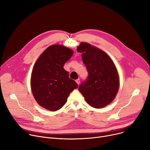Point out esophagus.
<instances>
[{
    "instance_id": "34e87169",
    "label": "esophagus",
    "mask_w": 150,
    "mask_h": 150,
    "mask_svg": "<svg viewBox=\"0 0 150 150\" xmlns=\"http://www.w3.org/2000/svg\"><path fill=\"white\" fill-rule=\"evenodd\" d=\"M76 83L79 85L80 84V79H77L76 80Z\"/></svg>"
}]
</instances>
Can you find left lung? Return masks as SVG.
Listing matches in <instances>:
<instances>
[{"mask_svg": "<svg viewBox=\"0 0 150 150\" xmlns=\"http://www.w3.org/2000/svg\"><path fill=\"white\" fill-rule=\"evenodd\" d=\"M81 53L88 76L78 89L92 107L103 108L115 97L119 88L117 70L108 55L97 47L82 42L77 47Z\"/></svg>", "mask_w": 150, "mask_h": 150, "instance_id": "obj_1", "label": "left lung"}]
</instances>
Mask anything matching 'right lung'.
<instances>
[{
    "instance_id": "1",
    "label": "right lung",
    "mask_w": 150,
    "mask_h": 150,
    "mask_svg": "<svg viewBox=\"0 0 150 150\" xmlns=\"http://www.w3.org/2000/svg\"><path fill=\"white\" fill-rule=\"evenodd\" d=\"M73 53L62 45H51L40 55L33 67L31 77L33 95L39 105L50 111L61 109L70 93L78 88L63 68Z\"/></svg>"
}]
</instances>
